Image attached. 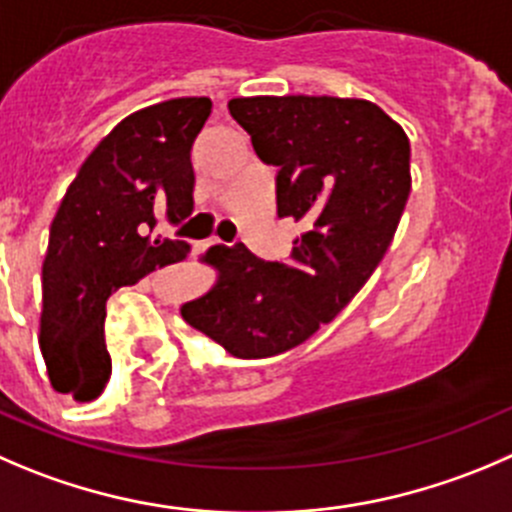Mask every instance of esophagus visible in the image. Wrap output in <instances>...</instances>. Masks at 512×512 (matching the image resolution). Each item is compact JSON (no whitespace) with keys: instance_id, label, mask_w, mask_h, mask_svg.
Here are the masks:
<instances>
[{"instance_id":"obj_1","label":"esophagus","mask_w":512,"mask_h":512,"mask_svg":"<svg viewBox=\"0 0 512 512\" xmlns=\"http://www.w3.org/2000/svg\"><path fill=\"white\" fill-rule=\"evenodd\" d=\"M221 243H223V241H218V238H211V241H208L206 246H221Z\"/></svg>"}]
</instances>
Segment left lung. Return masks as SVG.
Masks as SVG:
<instances>
[{
    "label": "left lung",
    "instance_id": "8db88e82",
    "mask_svg": "<svg viewBox=\"0 0 512 512\" xmlns=\"http://www.w3.org/2000/svg\"><path fill=\"white\" fill-rule=\"evenodd\" d=\"M228 110L279 168V216L304 233L284 264L243 243L208 248L216 284L180 316L233 357H274L329 324L384 259L410 198V138L359 97H233Z\"/></svg>",
    "mask_w": 512,
    "mask_h": 512
}]
</instances>
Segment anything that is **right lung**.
I'll use <instances>...</instances> for the list:
<instances>
[{
    "mask_svg": "<svg viewBox=\"0 0 512 512\" xmlns=\"http://www.w3.org/2000/svg\"><path fill=\"white\" fill-rule=\"evenodd\" d=\"M211 115L208 97H175L120 120L67 188L42 264L40 349L50 384L75 402L97 399L113 364L105 301L191 253L153 236L158 218L193 213V140Z\"/></svg>",
    "mask_w": 512,
    "mask_h": 512,
    "instance_id": "right-lung-1",
    "label": "right lung"
}]
</instances>
